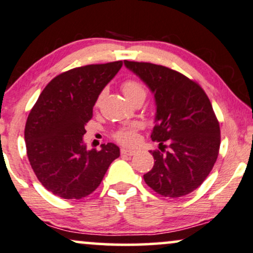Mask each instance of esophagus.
<instances>
[{"mask_svg": "<svg viewBox=\"0 0 253 253\" xmlns=\"http://www.w3.org/2000/svg\"><path fill=\"white\" fill-rule=\"evenodd\" d=\"M121 154L123 156H127V157H132L135 154L134 150H128V148H121Z\"/></svg>", "mask_w": 253, "mask_h": 253, "instance_id": "obj_1", "label": "esophagus"}]
</instances>
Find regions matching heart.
I'll use <instances>...</instances> for the list:
<instances>
[{
  "instance_id": "obj_1",
  "label": "heart",
  "mask_w": 253,
  "mask_h": 253,
  "mask_svg": "<svg viewBox=\"0 0 253 253\" xmlns=\"http://www.w3.org/2000/svg\"><path fill=\"white\" fill-rule=\"evenodd\" d=\"M121 89H123V93L126 96V99L130 102H134L135 100L138 99H145L146 95H147V89L141 82L138 80H133V79H129V80H126L123 82L121 84ZM103 93L100 94L96 99V105L100 102ZM140 128L139 124H133L129 125V126L123 127V128L118 129L117 132H114V139L117 141L121 142V144L125 145H132L138 140V130Z\"/></svg>"
}]
</instances>
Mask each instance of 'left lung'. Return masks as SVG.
Segmentation results:
<instances>
[{"label": "left lung", "mask_w": 253, "mask_h": 253, "mask_svg": "<svg viewBox=\"0 0 253 253\" xmlns=\"http://www.w3.org/2000/svg\"><path fill=\"white\" fill-rule=\"evenodd\" d=\"M124 62L156 99L151 138L161 151L152 152L156 161L144 174L145 182L167 198L193 192L212 171L220 147V127L211 101L197 82L181 73L150 62Z\"/></svg>", "instance_id": "obj_1"}]
</instances>
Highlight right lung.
Returning a JSON list of instances; mask_svg holds the SVG:
<instances>
[{
  "label": "right lung",
  "instance_id": "1",
  "mask_svg": "<svg viewBox=\"0 0 253 253\" xmlns=\"http://www.w3.org/2000/svg\"><path fill=\"white\" fill-rule=\"evenodd\" d=\"M123 61L88 65L61 73L51 80L32 108L24 128L27 156L39 181L63 199H81L95 191L112 161L117 145L87 151L84 126L106 84Z\"/></svg>",
  "mask_w": 253,
  "mask_h": 253
}]
</instances>
